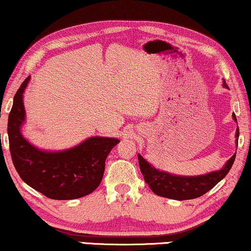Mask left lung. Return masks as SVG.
<instances>
[{
    "instance_id": "8db88e82",
    "label": "left lung",
    "mask_w": 251,
    "mask_h": 251,
    "mask_svg": "<svg viewBox=\"0 0 251 251\" xmlns=\"http://www.w3.org/2000/svg\"><path fill=\"white\" fill-rule=\"evenodd\" d=\"M226 83V82H224ZM226 87V84H223ZM232 117L235 122V115L233 114ZM235 137H237V145H238V137H239V127L235 132ZM138 163H140L141 173L143 175L144 180L149 185L150 188L158 196L171 198L176 201H185V200H193L197 198L208 190H211L218 182L226 177L229 173L231 167L234 162L235 153L227 160L226 163L221 170L212 171V173L201 176H176L168 174L166 171H160L155 169L154 167L151 166L147 160L143 159L141 154H138Z\"/></svg>"
}]
</instances>
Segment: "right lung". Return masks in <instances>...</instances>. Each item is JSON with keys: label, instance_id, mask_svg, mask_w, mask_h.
Segmentation results:
<instances>
[{"label": "right lung", "instance_id": "add662e5", "mask_svg": "<svg viewBox=\"0 0 251 251\" xmlns=\"http://www.w3.org/2000/svg\"><path fill=\"white\" fill-rule=\"evenodd\" d=\"M30 76L22 82L13 98L7 121L10 153L20 178L50 200H75L91 194L102 180L104 162L119 140L89 137L63 151H45L22 136L25 119L24 92Z\"/></svg>", "mask_w": 251, "mask_h": 251}]
</instances>
